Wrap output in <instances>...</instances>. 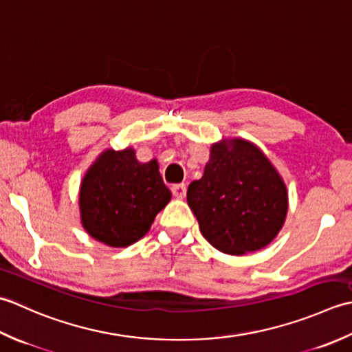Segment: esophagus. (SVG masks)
<instances>
[{"instance_id": "34e87169", "label": "esophagus", "mask_w": 352, "mask_h": 352, "mask_svg": "<svg viewBox=\"0 0 352 352\" xmlns=\"http://www.w3.org/2000/svg\"><path fill=\"white\" fill-rule=\"evenodd\" d=\"M171 192L176 199H184L186 195V186L184 184H176L171 186Z\"/></svg>"}]
</instances>
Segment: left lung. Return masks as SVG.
Returning a JSON list of instances; mask_svg holds the SVG:
<instances>
[{
	"mask_svg": "<svg viewBox=\"0 0 352 352\" xmlns=\"http://www.w3.org/2000/svg\"><path fill=\"white\" fill-rule=\"evenodd\" d=\"M186 200L205 239L232 255L267 246L289 208L281 176L261 150L245 140L211 147L204 176L190 184Z\"/></svg>",
	"mask_w": 352,
	"mask_h": 352,
	"instance_id": "left-lung-1",
	"label": "left lung"
}]
</instances>
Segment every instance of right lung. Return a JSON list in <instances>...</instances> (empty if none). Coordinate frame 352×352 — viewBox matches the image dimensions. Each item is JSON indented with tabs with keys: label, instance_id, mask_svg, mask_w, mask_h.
<instances>
[{
	"label": "right lung",
	"instance_id": "add662e5",
	"mask_svg": "<svg viewBox=\"0 0 352 352\" xmlns=\"http://www.w3.org/2000/svg\"><path fill=\"white\" fill-rule=\"evenodd\" d=\"M170 197L155 160L141 164L132 148L106 150L82 181V225L107 246H131L147 234Z\"/></svg>",
	"mask_w": 352,
	"mask_h": 352
}]
</instances>
